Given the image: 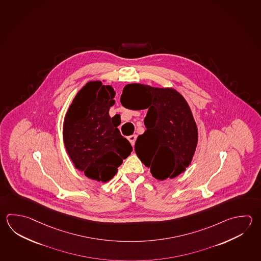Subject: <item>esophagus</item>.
<instances>
[{
	"instance_id": "obj_1",
	"label": "esophagus",
	"mask_w": 261,
	"mask_h": 261,
	"mask_svg": "<svg viewBox=\"0 0 261 261\" xmlns=\"http://www.w3.org/2000/svg\"><path fill=\"white\" fill-rule=\"evenodd\" d=\"M137 135H132V136H130V137H128V140H129V142L131 143V145L132 146H135V143H136V140H137Z\"/></svg>"
}]
</instances>
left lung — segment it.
Masks as SVG:
<instances>
[{
    "instance_id": "obj_1",
    "label": "left lung",
    "mask_w": 261,
    "mask_h": 261,
    "mask_svg": "<svg viewBox=\"0 0 261 261\" xmlns=\"http://www.w3.org/2000/svg\"><path fill=\"white\" fill-rule=\"evenodd\" d=\"M123 107L148 109L147 130L135 150L158 180L174 178L189 166L197 144V128L187 100L176 90L129 84L121 96Z\"/></svg>"
}]
</instances>
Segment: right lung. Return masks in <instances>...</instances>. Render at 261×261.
Returning <instances> with one entry per match:
<instances>
[{
	"instance_id": "obj_1",
	"label": "right lung",
	"mask_w": 261,
	"mask_h": 261,
	"mask_svg": "<svg viewBox=\"0 0 261 261\" xmlns=\"http://www.w3.org/2000/svg\"><path fill=\"white\" fill-rule=\"evenodd\" d=\"M114 96L111 86L89 82L76 94L64 119L69 157L74 167L98 182L110 181L133 150L109 115Z\"/></svg>"
}]
</instances>
